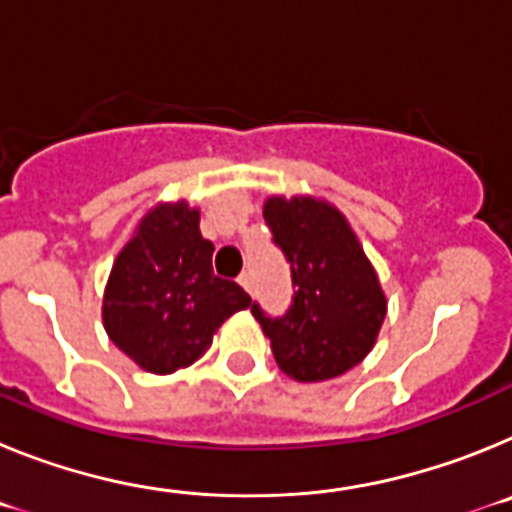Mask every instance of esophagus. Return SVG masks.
<instances>
[{
	"mask_svg": "<svg viewBox=\"0 0 512 512\" xmlns=\"http://www.w3.org/2000/svg\"><path fill=\"white\" fill-rule=\"evenodd\" d=\"M238 284H241L246 292H251V274H248V271H243L241 277H238Z\"/></svg>",
	"mask_w": 512,
	"mask_h": 512,
	"instance_id": "34e87169",
	"label": "esophagus"
}]
</instances>
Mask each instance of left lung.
<instances>
[{"instance_id":"left-lung-1","label":"left lung","mask_w":512,"mask_h":512,"mask_svg":"<svg viewBox=\"0 0 512 512\" xmlns=\"http://www.w3.org/2000/svg\"><path fill=\"white\" fill-rule=\"evenodd\" d=\"M264 220L292 266L295 302L264 328L279 369L297 382L341 377L366 359L387 315V297L372 261L341 210L320 197L271 194Z\"/></svg>"}]
</instances>
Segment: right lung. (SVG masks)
I'll return each instance as SVG.
<instances>
[{"label": "right lung", "instance_id": "1", "mask_svg": "<svg viewBox=\"0 0 512 512\" xmlns=\"http://www.w3.org/2000/svg\"><path fill=\"white\" fill-rule=\"evenodd\" d=\"M200 210L187 200L158 202L120 248L102 297L110 341L151 374H174L205 356L217 328L251 297L215 277Z\"/></svg>", "mask_w": 512, "mask_h": 512}]
</instances>
